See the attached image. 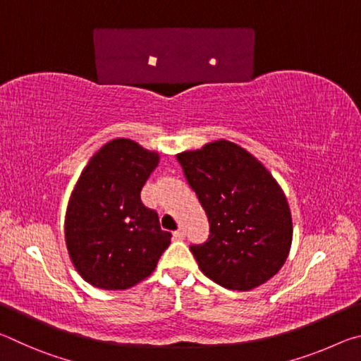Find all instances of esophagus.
Here are the masks:
<instances>
[{
    "label": "esophagus",
    "mask_w": 361,
    "mask_h": 361,
    "mask_svg": "<svg viewBox=\"0 0 361 361\" xmlns=\"http://www.w3.org/2000/svg\"><path fill=\"white\" fill-rule=\"evenodd\" d=\"M185 235H186L185 234V229H181V228L178 231L173 232V239L175 240H183V239H185Z\"/></svg>",
    "instance_id": "34e87169"
}]
</instances>
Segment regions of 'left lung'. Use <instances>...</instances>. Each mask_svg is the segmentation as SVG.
Returning <instances> with one entry per match:
<instances>
[{
	"instance_id": "obj_1",
	"label": "left lung",
	"mask_w": 361,
	"mask_h": 361,
	"mask_svg": "<svg viewBox=\"0 0 361 361\" xmlns=\"http://www.w3.org/2000/svg\"><path fill=\"white\" fill-rule=\"evenodd\" d=\"M209 218L210 234L192 243L207 277L252 290L276 276L291 247V215L282 189L259 161L226 140L176 156Z\"/></svg>"
}]
</instances>
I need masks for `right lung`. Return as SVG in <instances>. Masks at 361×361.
<instances>
[{
  "label": "right lung",
  "instance_id": "add662e5",
  "mask_svg": "<svg viewBox=\"0 0 361 361\" xmlns=\"http://www.w3.org/2000/svg\"><path fill=\"white\" fill-rule=\"evenodd\" d=\"M156 152L127 138L106 143L79 176L66 210L65 240L85 282L126 290L154 271L172 234L140 197Z\"/></svg>",
  "mask_w": 361,
  "mask_h": 361
}]
</instances>
